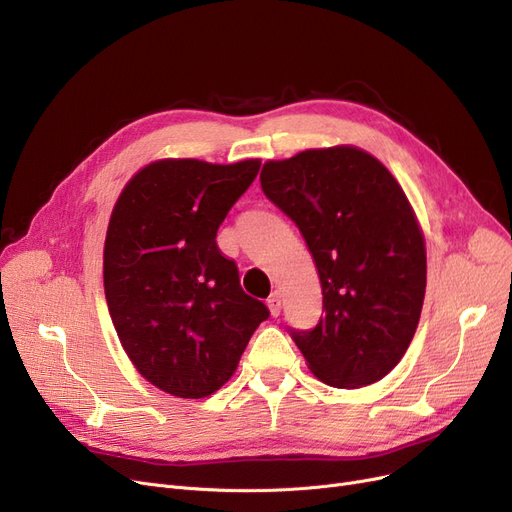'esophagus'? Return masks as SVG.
I'll return each instance as SVG.
<instances>
[{
    "mask_svg": "<svg viewBox=\"0 0 512 512\" xmlns=\"http://www.w3.org/2000/svg\"><path fill=\"white\" fill-rule=\"evenodd\" d=\"M267 304H269V311H271V315H273V317H277V315L281 313V296H279L277 292L269 296Z\"/></svg>",
    "mask_w": 512,
    "mask_h": 512,
    "instance_id": "1",
    "label": "esophagus"
}]
</instances>
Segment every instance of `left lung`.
I'll return each instance as SVG.
<instances>
[{
    "label": "left lung",
    "mask_w": 512,
    "mask_h": 512,
    "mask_svg": "<svg viewBox=\"0 0 512 512\" xmlns=\"http://www.w3.org/2000/svg\"><path fill=\"white\" fill-rule=\"evenodd\" d=\"M260 187L313 254L323 313L290 330L309 370L336 388L384 378L405 355L426 290L424 237L399 182L357 147L267 161Z\"/></svg>",
    "instance_id": "left-lung-1"
}]
</instances>
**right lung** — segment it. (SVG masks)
Masks as SVG:
<instances>
[{
  "label": "right lung",
  "mask_w": 512,
  "mask_h": 512,
  "mask_svg": "<svg viewBox=\"0 0 512 512\" xmlns=\"http://www.w3.org/2000/svg\"><path fill=\"white\" fill-rule=\"evenodd\" d=\"M258 170V159H161L128 182L113 208L102 262L109 313L136 370L174 397L216 393L269 319L216 243Z\"/></svg>",
  "instance_id": "obj_1"
}]
</instances>
